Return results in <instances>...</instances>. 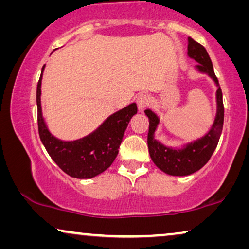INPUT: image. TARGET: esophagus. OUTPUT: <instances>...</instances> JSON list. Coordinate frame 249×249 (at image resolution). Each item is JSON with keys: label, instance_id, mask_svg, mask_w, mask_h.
<instances>
[{"label": "esophagus", "instance_id": "34e87169", "mask_svg": "<svg viewBox=\"0 0 249 249\" xmlns=\"http://www.w3.org/2000/svg\"><path fill=\"white\" fill-rule=\"evenodd\" d=\"M136 102H137L139 111H144L146 107H148V104H149V97L145 94H141L137 97V101H136Z\"/></svg>", "mask_w": 249, "mask_h": 249}]
</instances>
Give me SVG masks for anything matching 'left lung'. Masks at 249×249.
<instances>
[{"mask_svg": "<svg viewBox=\"0 0 249 249\" xmlns=\"http://www.w3.org/2000/svg\"><path fill=\"white\" fill-rule=\"evenodd\" d=\"M188 56L195 60L197 63L195 69L199 73H205L214 81L216 86V113L210 130L202 137L186 142L180 147L166 146L155 138V131L160 124L159 115L151 108L145 110V114L148 117L149 128L147 135L148 152L152 161L163 172L170 176H189L198 171L209 162L213 152L215 151L219 142L223 127L224 107L222 101L219 80L214 73L213 64L205 47L200 45L193 38L188 37Z\"/></svg>", "mask_w": 249, "mask_h": 249, "instance_id": "1", "label": "left lung"}]
</instances>
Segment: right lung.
<instances>
[{"instance_id": "1", "label": "right lung", "mask_w": 249, "mask_h": 249, "mask_svg": "<svg viewBox=\"0 0 249 249\" xmlns=\"http://www.w3.org/2000/svg\"><path fill=\"white\" fill-rule=\"evenodd\" d=\"M45 64L37 84V121L40 141L59 168L77 179H90L104 172L117 158L119 147L137 105L131 103L105 119L98 127L84 137L62 141L49 130L42 111V78Z\"/></svg>"}]
</instances>
